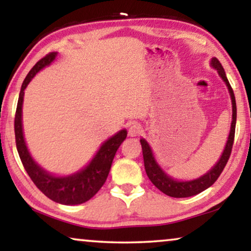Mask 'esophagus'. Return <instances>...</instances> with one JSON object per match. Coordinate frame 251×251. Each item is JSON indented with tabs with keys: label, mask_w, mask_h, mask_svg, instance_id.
I'll return each mask as SVG.
<instances>
[{
	"label": "esophagus",
	"mask_w": 251,
	"mask_h": 251,
	"mask_svg": "<svg viewBox=\"0 0 251 251\" xmlns=\"http://www.w3.org/2000/svg\"><path fill=\"white\" fill-rule=\"evenodd\" d=\"M142 132H143V126H140L139 123L135 122V123H132V125L129 126V130H128L129 136L136 137V136H139Z\"/></svg>",
	"instance_id": "esophagus-1"
}]
</instances>
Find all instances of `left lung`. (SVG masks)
<instances>
[{"label": "left lung", "mask_w": 251, "mask_h": 251, "mask_svg": "<svg viewBox=\"0 0 251 251\" xmlns=\"http://www.w3.org/2000/svg\"><path fill=\"white\" fill-rule=\"evenodd\" d=\"M211 66L214 67L215 70H217L219 76L223 78V81H224L226 85H227L229 95H231V99H232V112H233L231 130H229L227 143H226V146L224 149V152L222 154L221 159H219L218 162L215 164L214 168H211V170H209L207 174L203 175V176H201L200 178H197V179L194 180H187V181L176 180L174 179V178H171L170 176H168V175L161 169V167L156 163L155 159H154V155L152 153V150H151V147L149 145V143H147L145 139H140V144H142V149H143L144 166H145L147 176H149L150 180L155 185V187L159 188L162 193L169 195V197L188 198V197H193V195H197L199 193H201L202 191L207 190V188L210 187L211 185L218 179V177L221 176L222 171L224 170L226 163H227V161L229 159V155H231L233 143H234L235 123H236V102H235L234 92H233L231 84H229L227 77H226L224 68H223L222 64L219 63L217 58H212Z\"/></svg>", "instance_id": "left-lung-1"}]
</instances>
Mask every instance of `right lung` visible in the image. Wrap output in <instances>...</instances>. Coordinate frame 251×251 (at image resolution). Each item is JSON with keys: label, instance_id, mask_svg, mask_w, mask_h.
<instances>
[{"label": "right lung", "instance_id": "right-lung-1", "mask_svg": "<svg viewBox=\"0 0 251 251\" xmlns=\"http://www.w3.org/2000/svg\"><path fill=\"white\" fill-rule=\"evenodd\" d=\"M56 56L57 52H50L47 56H44L42 59H40L34 65V67L29 71V73L27 74L23 82L15 116L16 146L23 166L30 179L33 180V183L36 185V187L46 197L54 202L66 205H73L90 200L105 184L116 151L123 140L126 138V130L123 129L106 140L100 146L94 159L91 160V162L84 169L80 170L76 174L71 175V176H53V175H50L46 170H43L33 160L28 150H27L23 133L22 112L24 94H25L24 90L28 85L30 80L35 76L37 72L52 63Z\"/></svg>", "mask_w": 251, "mask_h": 251}]
</instances>
